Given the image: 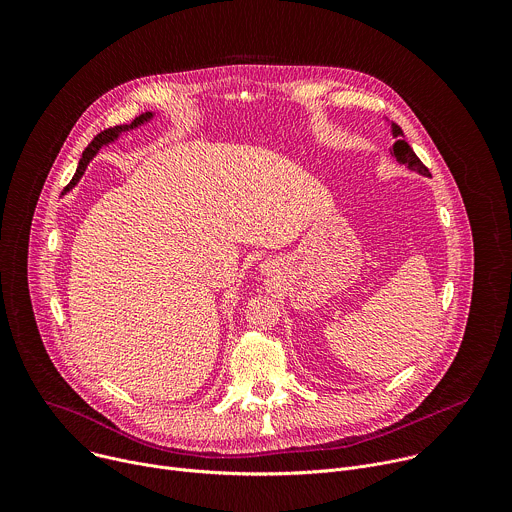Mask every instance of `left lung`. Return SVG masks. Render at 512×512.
<instances>
[{
	"label": "left lung",
	"mask_w": 512,
	"mask_h": 512,
	"mask_svg": "<svg viewBox=\"0 0 512 512\" xmlns=\"http://www.w3.org/2000/svg\"><path fill=\"white\" fill-rule=\"evenodd\" d=\"M389 125H391V135H393V139H395V143H393V155H395V159H397L401 165H405L410 171H416L418 175L432 177V173H430L428 167L418 159V155L414 153V149L405 143V135H403L401 127L395 125V123H389Z\"/></svg>",
	"instance_id": "1"
}]
</instances>
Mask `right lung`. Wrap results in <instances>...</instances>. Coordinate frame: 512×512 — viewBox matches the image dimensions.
<instances>
[{
	"label": "right lung",
	"instance_id": "add662e5",
	"mask_svg": "<svg viewBox=\"0 0 512 512\" xmlns=\"http://www.w3.org/2000/svg\"><path fill=\"white\" fill-rule=\"evenodd\" d=\"M155 117V113H151V111H147V113H143V115H139L133 123H129V125H119V127H113V129H107V131H102V133H98L90 143H88V147L84 149V153H82V159H80V163H78V169H76V173H74V177H72V181L64 187V193H68L80 179H82V175H84V171H86V167H88V163L94 159V155L102 149V147H107V145H111V143H115L119 137H121V133H127V131H133V129H139L141 125H145V123H149L151 119Z\"/></svg>",
	"mask_w": 512,
	"mask_h": 512
}]
</instances>
